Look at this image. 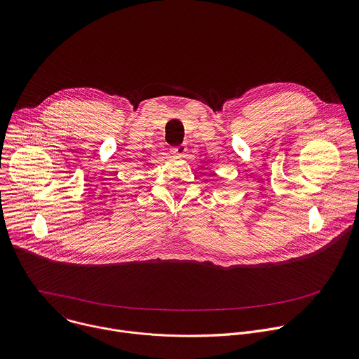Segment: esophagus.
<instances>
[{
  "label": "esophagus",
  "mask_w": 359,
  "mask_h": 359,
  "mask_svg": "<svg viewBox=\"0 0 359 359\" xmlns=\"http://www.w3.org/2000/svg\"><path fill=\"white\" fill-rule=\"evenodd\" d=\"M170 152L177 155V156H183L186 152H187V147L186 145H177V147H173L170 148Z\"/></svg>",
  "instance_id": "esophagus-1"
}]
</instances>
